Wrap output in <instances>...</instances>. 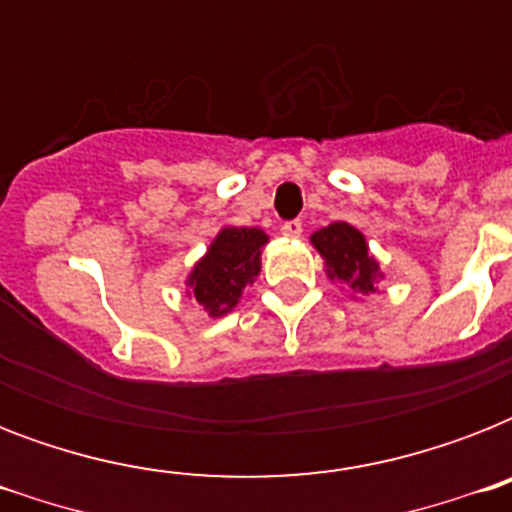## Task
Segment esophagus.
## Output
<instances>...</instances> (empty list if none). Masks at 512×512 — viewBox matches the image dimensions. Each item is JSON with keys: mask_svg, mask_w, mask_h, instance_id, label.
<instances>
[{"mask_svg": "<svg viewBox=\"0 0 512 512\" xmlns=\"http://www.w3.org/2000/svg\"><path fill=\"white\" fill-rule=\"evenodd\" d=\"M281 233H284L287 239H300V236H303V223H300V220H289V223L281 225Z\"/></svg>", "mask_w": 512, "mask_h": 512, "instance_id": "esophagus-1", "label": "esophagus"}]
</instances>
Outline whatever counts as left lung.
Segmentation results:
<instances>
[{"instance_id": "obj_1", "label": "left lung", "mask_w": 512, "mask_h": 512, "mask_svg": "<svg viewBox=\"0 0 512 512\" xmlns=\"http://www.w3.org/2000/svg\"><path fill=\"white\" fill-rule=\"evenodd\" d=\"M311 244L324 260V273L332 284L348 292L353 300L372 295L380 284L382 271L369 241L356 225L337 220L311 233Z\"/></svg>"}]
</instances>
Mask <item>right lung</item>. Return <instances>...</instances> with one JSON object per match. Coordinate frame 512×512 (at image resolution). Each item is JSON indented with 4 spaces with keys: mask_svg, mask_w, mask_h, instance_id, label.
<instances>
[{
    "mask_svg": "<svg viewBox=\"0 0 512 512\" xmlns=\"http://www.w3.org/2000/svg\"><path fill=\"white\" fill-rule=\"evenodd\" d=\"M265 244L263 228L223 225L185 276V297L196 300L212 319L231 313L244 289L255 284Z\"/></svg>",
    "mask_w": 512,
    "mask_h": 512,
    "instance_id": "add662e5",
    "label": "right lung"
}]
</instances>
